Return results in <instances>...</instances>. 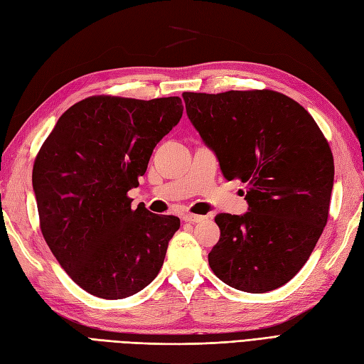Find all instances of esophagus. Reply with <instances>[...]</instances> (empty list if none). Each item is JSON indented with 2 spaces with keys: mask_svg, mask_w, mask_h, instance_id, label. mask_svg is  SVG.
Instances as JSON below:
<instances>
[{
  "mask_svg": "<svg viewBox=\"0 0 364 364\" xmlns=\"http://www.w3.org/2000/svg\"><path fill=\"white\" fill-rule=\"evenodd\" d=\"M205 219H206L205 215H200V214H185L183 215V220L190 222V223H199V222H203Z\"/></svg>",
  "mask_w": 364,
  "mask_h": 364,
  "instance_id": "esophagus-1",
  "label": "esophagus"
}]
</instances>
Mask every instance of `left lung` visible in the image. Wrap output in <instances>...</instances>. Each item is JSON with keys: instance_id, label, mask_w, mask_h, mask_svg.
Returning a JSON list of instances; mask_svg holds the SVG:
<instances>
[{"instance_id": "obj_1", "label": "left lung", "mask_w": 364, "mask_h": 364, "mask_svg": "<svg viewBox=\"0 0 364 364\" xmlns=\"http://www.w3.org/2000/svg\"><path fill=\"white\" fill-rule=\"evenodd\" d=\"M182 96L225 178L247 183L250 211L214 219L220 239L208 254L213 272L245 292L283 287L328 222L333 158L325 134L299 102L268 88Z\"/></svg>"}]
</instances>
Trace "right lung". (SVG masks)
<instances>
[{"mask_svg":"<svg viewBox=\"0 0 364 364\" xmlns=\"http://www.w3.org/2000/svg\"><path fill=\"white\" fill-rule=\"evenodd\" d=\"M182 112L179 96H88L63 113L36 154L39 228L64 271L92 296L130 297L162 268L181 220L133 210L127 193Z\"/></svg>","mask_w":364,"mask_h":364,"instance_id":"right-lung-1","label":"right lung"}]
</instances>
